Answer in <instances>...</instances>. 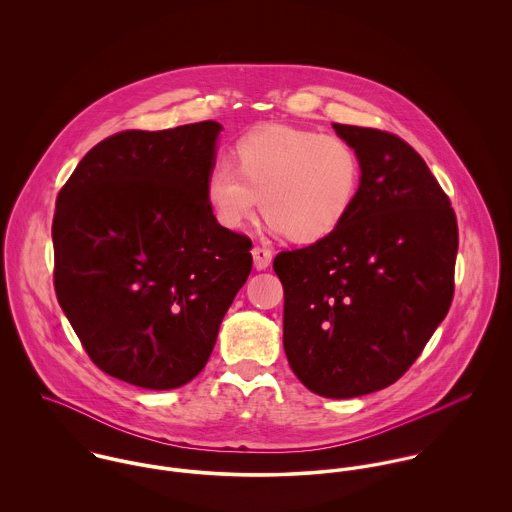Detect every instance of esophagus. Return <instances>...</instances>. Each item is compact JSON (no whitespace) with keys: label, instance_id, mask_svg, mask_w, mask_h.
<instances>
[{"label":"esophagus","instance_id":"1","mask_svg":"<svg viewBox=\"0 0 512 512\" xmlns=\"http://www.w3.org/2000/svg\"><path fill=\"white\" fill-rule=\"evenodd\" d=\"M252 256H254L256 270H266L272 264V250H268L264 246H254Z\"/></svg>","mask_w":512,"mask_h":512}]
</instances>
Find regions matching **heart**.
Here are the masks:
<instances>
[{"mask_svg":"<svg viewBox=\"0 0 512 512\" xmlns=\"http://www.w3.org/2000/svg\"><path fill=\"white\" fill-rule=\"evenodd\" d=\"M359 183L361 157L345 138L272 126L234 144L230 167L207 175L205 195L224 228L242 230L262 205L272 232L313 244L349 215Z\"/></svg>","mask_w":512,"mask_h":512,"instance_id":"b5f03b06","label":"heart"}]
</instances>
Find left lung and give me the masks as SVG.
<instances>
[{"mask_svg": "<svg viewBox=\"0 0 512 512\" xmlns=\"http://www.w3.org/2000/svg\"><path fill=\"white\" fill-rule=\"evenodd\" d=\"M361 157L355 203L327 238L280 252L284 349L325 398L396 382L453 299L457 220L426 161L394 134L333 124Z\"/></svg>", "mask_w": 512, "mask_h": 512, "instance_id": "obj_1", "label": "left lung"}]
</instances>
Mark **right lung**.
I'll list each match as a JSON object with an SVG mask.
<instances>
[{
	"mask_svg": "<svg viewBox=\"0 0 512 512\" xmlns=\"http://www.w3.org/2000/svg\"><path fill=\"white\" fill-rule=\"evenodd\" d=\"M220 130L114 134L57 197V299L92 363L140 388H179L205 368L252 270L250 238L220 226L205 195Z\"/></svg>",
	"mask_w": 512,
	"mask_h": 512,
	"instance_id": "right-lung-1",
	"label": "right lung"
}]
</instances>
